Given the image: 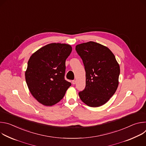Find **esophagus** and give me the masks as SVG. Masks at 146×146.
<instances>
[{
	"mask_svg": "<svg viewBox=\"0 0 146 146\" xmlns=\"http://www.w3.org/2000/svg\"><path fill=\"white\" fill-rule=\"evenodd\" d=\"M72 84H75L76 83V80H72Z\"/></svg>",
	"mask_w": 146,
	"mask_h": 146,
	"instance_id": "1",
	"label": "esophagus"
}]
</instances>
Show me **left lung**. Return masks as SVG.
<instances>
[{
    "mask_svg": "<svg viewBox=\"0 0 146 146\" xmlns=\"http://www.w3.org/2000/svg\"><path fill=\"white\" fill-rule=\"evenodd\" d=\"M76 50L83 61L86 77V88L79 97L90 107L101 106L118 88L119 65L108 47L94 41L77 44Z\"/></svg>",
    "mask_w": 146,
    "mask_h": 146,
    "instance_id": "8db88e82",
    "label": "left lung"
}]
</instances>
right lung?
<instances>
[{
  "instance_id": "1",
  "label": "right lung",
  "mask_w": 146,
  "mask_h": 146,
  "mask_svg": "<svg viewBox=\"0 0 146 146\" xmlns=\"http://www.w3.org/2000/svg\"><path fill=\"white\" fill-rule=\"evenodd\" d=\"M72 51L69 44L53 43L40 48L31 56L25 80L32 96L42 105H55L71 86L64 76L66 59Z\"/></svg>"
}]
</instances>
